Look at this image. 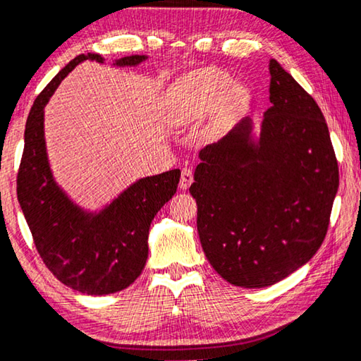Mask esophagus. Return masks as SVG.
Instances as JSON below:
<instances>
[{
  "mask_svg": "<svg viewBox=\"0 0 361 361\" xmlns=\"http://www.w3.org/2000/svg\"><path fill=\"white\" fill-rule=\"evenodd\" d=\"M192 183V170L190 166H185V169L181 170V178H180V188L181 190H188V188L191 186Z\"/></svg>",
  "mask_w": 361,
  "mask_h": 361,
  "instance_id": "esophagus-1",
  "label": "esophagus"
}]
</instances>
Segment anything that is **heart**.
<instances>
[{
    "instance_id": "b5f03b06",
    "label": "heart",
    "mask_w": 361,
    "mask_h": 361,
    "mask_svg": "<svg viewBox=\"0 0 361 361\" xmlns=\"http://www.w3.org/2000/svg\"><path fill=\"white\" fill-rule=\"evenodd\" d=\"M233 92V79L217 69H204L181 78L166 95V118L171 125H190L222 106ZM235 102H245V90H235Z\"/></svg>"
}]
</instances>
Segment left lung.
<instances>
[{
  "instance_id": "1",
  "label": "left lung",
  "mask_w": 361,
  "mask_h": 361,
  "mask_svg": "<svg viewBox=\"0 0 361 361\" xmlns=\"http://www.w3.org/2000/svg\"><path fill=\"white\" fill-rule=\"evenodd\" d=\"M259 142L250 120L206 146L190 192L211 266L245 288L281 282L326 238L338 165L324 115L276 60Z\"/></svg>"
}]
</instances>
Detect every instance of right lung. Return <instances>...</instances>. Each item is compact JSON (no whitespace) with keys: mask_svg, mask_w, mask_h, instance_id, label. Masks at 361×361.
Instances as JSON below:
<instances>
[{"mask_svg":"<svg viewBox=\"0 0 361 361\" xmlns=\"http://www.w3.org/2000/svg\"><path fill=\"white\" fill-rule=\"evenodd\" d=\"M104 61L95 53L69 61L37 97L25 123L18 171V199L43 264L61 283L87 295L120 292L141 276L147 261L149 227L176 192L181 171L147 176L129 186L100 214H85L53 181L43 137V106L74 66ZM144 55L118 60L134 66Z\"/></svg>","mask_w":361,"mask_h":361,"instance_id":"right-lung-1","label":"right lung"}]
</instances>
